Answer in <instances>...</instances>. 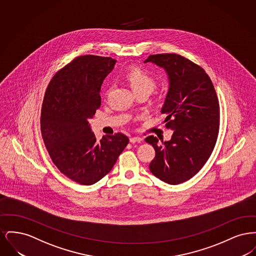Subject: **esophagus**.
I'll use <instances>...</instances> for the list:
<instances>
[{
    "label": "esophagus",
    "instance_id": "obj_1",
    "mask_svg": "<svg viewBox=\"0 0 256 256\" xmlns=\"http://www.w3.org/2000/svg\"><path fill=\"white\" fill-rule=\"evenodd\" d=\"M143 139L141 138V137H138V136H134V137H130V143H140L141 141H142Z\"/></svg>",
    "mask_w": 256,
    "mask_h": 256
}]
</instances>
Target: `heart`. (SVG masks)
<instances>
[{
  "mask_svg": "<svg viewBox=\"0 0 256 256\" xmlns=\"http://www.w3.org/2000/svg\"><path fill=\"white\" fill-rule=\"evenodd\" d=\"M122 78L132 88L137 94L139 92H148L150 94L156 87V78L148 70L139 66H130L124 73L122 74ZM110 93V87L104 90V97H108Z\"/></svg>",
  "mask_w": 256,
  "mask_h": 256,
  "instance_id": "heart-1",
  "label": "heart"
}]
</instances>
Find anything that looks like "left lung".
Here are the masks:
<instances>
[{"label":"left lung","instance_id":"obj_1","mask_svg":"<svg viewBox=\"0 0 256 256\" xmlns=\"http://www.w3.org/2000/svg\"><path fill=\"white\" fill-rule=\"evenodd\" d=\"M154 62L169 74L170 87L162 114L165 128L174 130L170 141L159 145L158 137L145 141L156 156L150 170L160 180L176 185L200 170L216 145L220 128V104L211 78L202 67L176 54H152Z\"/></svg>","mask_w":256,"mask_h":256}]
</instances>
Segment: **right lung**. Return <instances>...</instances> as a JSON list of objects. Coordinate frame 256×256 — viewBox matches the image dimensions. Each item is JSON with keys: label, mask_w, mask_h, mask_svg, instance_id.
Returning <instances> with one entry per match:
<instances>
[{"label": "right lung", "mask_w": 256, "mask_h": 256, "mask_svg": "<svg viewBox=\"0 0 256 256\" xmlns=\"http://www.w3.org/2000/svg\"><path fill=\"white\" fill-rule=\"evenodd\" d=\"M115 63L93 54L76 56L52 78L43 98L40 126L50 158L82 185L108 174L130 142L121 132L98 141L88 122L100 106V87Z\"/></svg>", "instance_id": "obj_1"}]
</instances>
